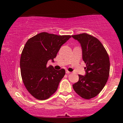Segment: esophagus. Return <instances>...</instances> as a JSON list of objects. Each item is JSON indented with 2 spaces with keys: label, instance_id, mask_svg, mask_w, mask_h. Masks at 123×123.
<instances>
[{
  "label": "esophagus",
  "instance_id": "34e87169",
  "mask_svg": "<svg viewBox=\"0 0 123 123\" xmlns=\"http://www.w3.org/2000/svg\"><path fill=\"white\" fill-rule=\"evenodd\" d=\"M66 74H69V73H70V72L68 71V70H66Z\"/></svg>",
  "mask_w": 123,
  "mask_h": 123
}]
</instances>
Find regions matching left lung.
I'll return each mask as SVG.
<instances>
[{"instance_id":"8db88e82","label":"left lung","mask_w":123,"mask_h":123,"mask_svg":"<svg viewBox=\"0 0 123 123\" xmlns=\"http://www.w3.org/2000/svg\"><path fill=\"white\" fill-rule=\"evenodd\" d=\"M72 36L80 43L83 60L86 63V75L79 74V79L73 88L81 98L90 99L102 91L108 81L109 57L102 44L94 36L85 33Z\"/></svg>"}]
</instances>
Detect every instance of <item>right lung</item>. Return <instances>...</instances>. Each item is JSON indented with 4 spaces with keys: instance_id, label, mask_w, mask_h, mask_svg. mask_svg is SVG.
Listing matches in <instances>:
<instances>
[{
    "instance_id": "add662e5",
    "label": "right lung",
    "mask_w": 123,
    "mask_h": 123,
    "mask_svg": "<svg viewBox=\"0 0 123 123\" xmlns=\"http://www.w3.org/2000/svg\"><path fill=\"white\" fill-rule=\"evenodd\" d=\"M71 36L42 32L25 44L20 58L21 74L28 92L39 100L49 98L57 91L65 70H57L47 62L56 57L61 47Z\"/></svg>"
}]
</instances>
